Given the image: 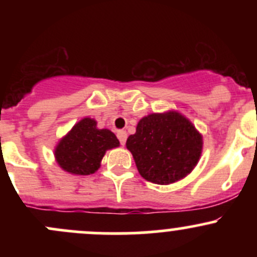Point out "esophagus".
Instances as JSON below:
<instances>
[{
    "label": "esophagus",
    "mask_w": 257,
    "mask_h": 257,
    "mask_svg": "<svg viewBox=\"0 0 257 257\" xmlns=\"http://www.w3.org/2000/svg\"><path fill=\"white\" fill-rule=\"evenodd\" d=\"M116 137H118V139H119V143H120L121 145L125 144V142H126V132L125 131H118Z\"/></svg>",
    "instance_id": "1"
}]
</instances>
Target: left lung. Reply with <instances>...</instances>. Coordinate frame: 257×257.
<instances>
[{
	"mask_svg": "<svg viewBox=\"0 0 257 257\" xmlns=\"http://www.w3.org/2000/svg\"><path fill=\"white\" fill-rule=\"evenodd\" d=\"M126 148L145 180L167 185L189 174L198 164L203 139L180 113L149 114L141 119Z\"/></svg>",
	"mask_w": 257,
	"mask_h": 257,
	"instance_id": "8db88e82",
	"label": "left lung"
}]
</instances>
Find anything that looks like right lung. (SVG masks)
<instances>
[{"label": "right lung", "mask_w": 257, "mask_h": 257, "mask_svg": "<svg viewBox=\"0 0 257 257\" xmlns=\"http://www.w3.org/2000/svg\"><path fill=\"white\" fill-rule=\"evenodd\" d=\"M119 147V141L108 129H98L94 119L84 118L57 145L56 160L62 169L77 175L97 172L105 152Z\"/></svg>", "instance_id": "right-lung-1"}]
</instances>
